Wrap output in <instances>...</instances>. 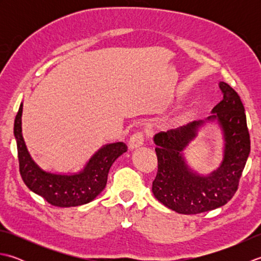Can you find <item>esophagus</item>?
Listing matches in <instances>:
<instances>
[{
	"mask_svg": "<svg viewBox=\"0 0 261 261\" xmlns=\"http://www.w3.org/2000/svg\"><path fill=\"white\" fill-rule=\"evenodd\" d=\"M143 141H145V138H143L142 132H137V134H135L130 138L129 148L131 149V150L139 148L143 145Z\"/></svg>",
	"mask_w": 261,
	"mask_h": 261,
	"instance_id": "34e87169",
	"label": "esophagus"
}]
</instances>
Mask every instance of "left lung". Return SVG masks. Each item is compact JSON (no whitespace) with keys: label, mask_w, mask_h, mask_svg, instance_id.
<instances>
[{"label":"left lung","mask_w":261,"mask_h":261,"mask_svg":"<svg viewBox=\"0 0 261 261\" xmlns=\"http://www.w3.org/2000/svg\"><path fill=\"white\" fill-rule=\"evenodd\" d=\"M223 99L211 111L212 115L153 137L158 173L152 193L166 207L180 214H198L228 203L238 190L250 152V137L245 108L237 92L219 83ZM206 123L219 125L224 138V158L210 174H201L188 165L184 150Z\"/></svg>","instance_id":"8db88e82"}]
</instances>
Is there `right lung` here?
Segmentation results:
<instances>
[{
  "mask_svg": "<svg viewBox=\"0 0 261 261\" xmlns=\"http://www.w3.org/2000/svg\"><path fill=\"white\" fill-rule=\"evenodd\" d=\"M22 109L14 120V137L18 147L20 174L30 191L59 207L80 206L92 202L107 186L111 166L127 150L123 142L108 143L88 159L79 173L62 174L42 169L28 151L22 136Z\"/></svg>",
  "mask_w": 261,
  "mask_h": 261,
  "instance_id": "obj_1",
  "label": "right lung"
}]
</instances>
